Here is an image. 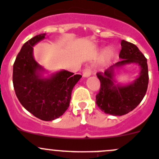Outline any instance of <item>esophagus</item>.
I'll list each match as a JSON object with an SVG mask.
<instances>
[{
    "label": "esophagus",
    "mask_w": 159,
    "mask_h": 159,
    "mask_svg": "<svg viewBox=\"0 0 159 159\" xmlns=\"http://www.w3.org/2000/svg\"><path fill=\"white\" fill-rule=\"evenodd\" d=\"M82 74H83V77H89L92 74V67L89 66H86L85 69L83 70V72H82Z\"/></svg>",
    "instance_id": "obj_1"
}]
</instances>
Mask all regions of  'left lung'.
<instances>
[{"mask_svg": "<svg viewBox=\"0 0 159 159\" xmlns=\"http://www.w3.org/2000/svg\"><path fill=\"white\" fill-rule=\"evenodd\" d=\"M121 61L107 69L104 73H97L100 81V89L96 95V103L106 114L114 116L124 115L136 108L144 98L149 83L147 60L143 53L136 45L125 40H121ZM129 63H138L140 66V76L129 86H114L113 66Z\"/></svg>", "mask_w": 159, "mask_h": 159, "instance_id": "obj_1", "label": "left lung"}]
</instances>
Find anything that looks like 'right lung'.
Instances as JSON below:
<instances>
[{"mask_svg":"<svg viewBox=\"0 0 159 159\" xmlns=\"http://www.w3.org/2000/svg\"><path fill=\"white\" fill-rule=\"evenodd\" d=\"M35 36L23 45L13 64V83L20 104L33 115L52 121L62 115L70 106L72 90L81 75L62 70L49 79L40 78L42 70L33 56V46L45 38Z\"/></svg>","mask_w":159,"mask_h":159,"instance_id":"add662e5","label":"right lung"}]
</instances>
